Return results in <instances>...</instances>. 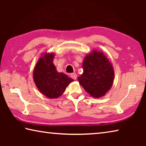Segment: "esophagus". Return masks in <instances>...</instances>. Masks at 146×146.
<instances>
[{"label": "esophagus", "mask_w": 146, "mask_h": 146, "mask_svg": "<svg viewBox=\"0 0 146 146\" xmlns=\"http://www.w3.org/2000/svg\"><path fill=\"white\" fill-rule=\"evenodd\" d=\"M70 76L74 80H76V78H77V75L76 73H71L70 75Z\"/></svg>", "instance_id": "34e87169"}]
</instances>
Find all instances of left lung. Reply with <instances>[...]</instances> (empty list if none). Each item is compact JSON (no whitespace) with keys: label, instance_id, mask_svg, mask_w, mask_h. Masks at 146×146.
<instances>
[{"label":"left lung","instance_id":"left-lung-1","mask_svg":"<svg viewBox=\"0 0 146 146\" xmlns=\"http://www.w3.org/2000/svg\"><path fill=\"white\" fill-rule=\"evenodd\" d=\"M83 73L78 76L79 84L94 98H100L111 88L114 80L112 64L102 51H91L82 62Z\"/></svg>","mask_w":146,"mask_h":146}]
</instances>
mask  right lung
Listing matches in <instances>:
<instances>
[{
  "mask_svg": "<svg viewBox=\"0 0 146 146\" xmlns=\"http://www.w3.org/2000/svg\"><path fill=\"white\" fill-rule=\"evenodd\" d=\"M55 54L42 53L35 66L33 81L39 91L49 98H57L62 95L73 79L56 71L53 64Z\"/></svg>",
  "mask_w": 146,
  "mask_h": 146,
  "instance_id": "right-lung-1",
  "label": "right lung"
}]
</instances>
